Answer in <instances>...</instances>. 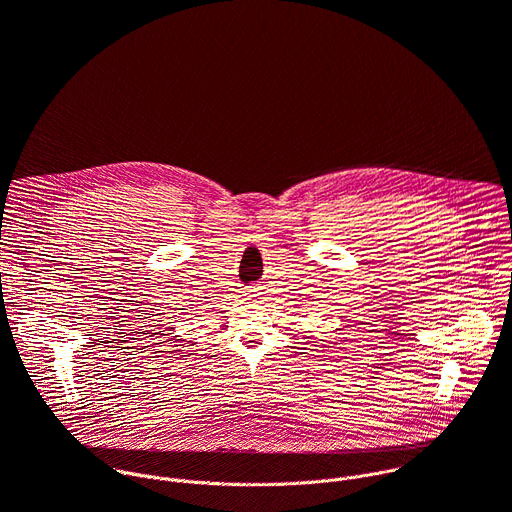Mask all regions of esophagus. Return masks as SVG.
I'll use <instances>...</instances> for the list:
<instances>
[{
  "label": "esophagus",
  "mask_w": 512,
  "mask_h": 512,
  "mask_svg": "<svg viewBox=\"0 0 512 512\" xmlns=\"http://www.w3.org/2000/svg\"><path fill=\"white\" fill-rule=\"evenodd\" d=\"M245 294H247V298H253V300H255L257 296H261V289L255 287V285H251V287H247Z\"/></svg>",
  "instance_id": "1"
}]
</instances>
